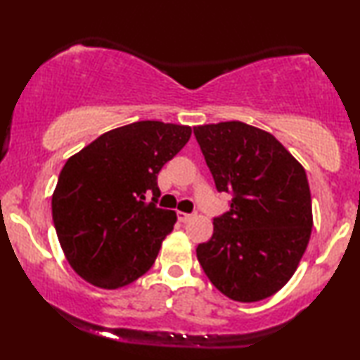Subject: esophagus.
<instances>
[{
  "instance_id": "34e87169",
  "label": "esophagus",
  "mask_w": 360,
  "mask_h": 360,
  "mask_svg": "<svg viewBox=\"0 0 360 360\" xmlns=\"http://www.w3.org/2000/svg\"><path fill=\"white\" fill-rule=\"evenodd\" d=\"M176 218H179L180 223H186L191 218V214L184 213V211H176Z\"/></svg>"
}]
</instances>
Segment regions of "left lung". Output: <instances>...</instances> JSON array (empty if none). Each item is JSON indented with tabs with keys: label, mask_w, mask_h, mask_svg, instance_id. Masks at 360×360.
I'll return each instance as SVG.
<instances>
[{
	"label": "left lung",
	"mask_w": 360,
	"mask_h": 360,
	"mask_svg": "<svg viewBox=\"0 0 360 360\" xmlns=\"http://www.w3.org/2000/svg\"><path fill=\"white\" fill-rule=\"evenodd\" d=\"M218 191L231 210L196 248L210 282L234 302L272 297L298 269L313 228L303 165L270 134L240 121L195 127Z\"/></svg>",
	"instance_id": "1"
}]
</instances>
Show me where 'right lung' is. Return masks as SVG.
Here are the masks:
<instances>
[{
  "label": "right lung",
  "mask_w": 360,
  "mask_h": 360,
  "mask_svg": "<svg viewBox=\"0 0 360 360\" xmlns=\"http://www.w3.org/2000/svg\"><path fill=\"white\" fill-rule=\"evenodd\" d=\"M190 136V126L137 121L105 132L65 162L52 219L65 259L85 282L116 290L152 267L176 221L175 211L155 206L157 174Z\"/></svg>",
  "instance_id": "obj_1"
}]
</instances>
